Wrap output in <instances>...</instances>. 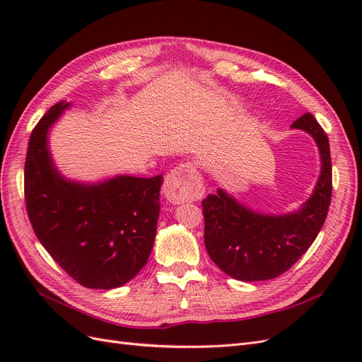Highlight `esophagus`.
Returning <instances> with one entry per match:
<instances>
[{
    "mask_svg": "<svg viewBox=\"0 0 362 362\" xmlns=\"http://www.w3.org/2000/svg\"><path fill=\"white\" fill-rule=\"evenodd\" d=\"M202 193V178L192 163L178 164L164 180L163 194L172 204L199 199Z\"/></svg>",
    "mask_w": 362,
    "mask_h": 362,
    "instance_id": "1",
    "label": "esophagus"
}]
</instances>
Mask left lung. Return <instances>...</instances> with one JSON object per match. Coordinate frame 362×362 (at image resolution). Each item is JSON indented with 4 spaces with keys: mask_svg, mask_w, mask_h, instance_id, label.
<instances>
[{
    "mask_svg": "<svg viewBox=\"0 0 362 362\" xmlns=\"http://www.w3.org/2000/svg\"><path fill=\"white\" fill-rule=\"evenodd\" d=\"M290 129L305 131L314 139L322 163L311 196L298 210L284 214L261 213L222 187L202 201L208 255L218 269L237 281H267L287 272L319 235L329 210V140L311 113L296 119Z\"/></svg>",
    "mask_w": 362,
    "mask_h": 362,
    "instance_id": "left-lung-1",
    "label": "left lung"
}]
</instances>
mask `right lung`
I'll list each match as a JSON object with an SVG mask.
<instances>
[{"instance_id":"obj_1","label":"right lung","mask_w":362,"mask_h":362,"mask_svg":"<svg viewBox=\"0 0 362 362\" xmlns=\"http://www.w3.org/2000/svg\"><path fill=\"white\" fill-rule=\"evenodd\" d=\"M69 107L52 105L30 136L27 211L39 242L69 276L87 288L112 290L133 279L151 255L163 175L93 182L64 177L51 154L49 131Z\"/></svg>"}]
</instances>
